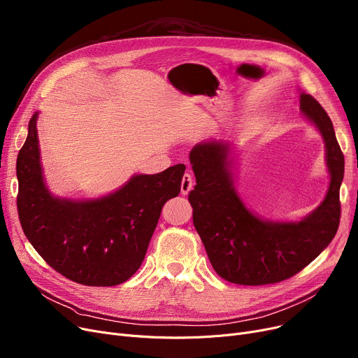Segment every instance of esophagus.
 <instances>
[{"mask_svg": "<svg viewBox=\"0 0 358 358\" xmlns=\"http://www.w3.org/2000/svg\"><path fill=\"white\" fill-rule=\"evenodd\" d=\"M193 177L190 176V174H184L182 176V181H181V194L182 196H187L189 194L190 192H192V189H193Z\"/></svg>", "mask_w": 358, "mask_h": 358, "instance_id": "1", "label": "esophagus"}]
</instances>
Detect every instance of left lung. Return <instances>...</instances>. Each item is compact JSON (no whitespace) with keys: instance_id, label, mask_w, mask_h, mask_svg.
I'll use <instances>...</instances> for the list:
<instances>
[{"instance_id":"left-lung-1","label":"left lung","mask_w":358,"mask_h":358,"mask_svg":"<svg viewBox=\"0 0 358 358\" xmlns=\"http://www.w3.org/2000/svg\"><path fill=\"white\" fill-rule=\"evenodd\" d=\"M299 99L300 115L324 139L329 174L324 200L302 219L271 220L248 208L235 187L234 142L208 139L190 152L194 228L215 271L231 283L261 286L286 280L310 264L338 231L344 155L322 106L300 90Z\"/></svg>"}]
</instances>
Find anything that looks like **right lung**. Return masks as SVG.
Instances as JSON below:
<instances>
[{
    "label": "right lung",
    "mask_w": 358,
    "mask_h": 358,
    "mask_svg": "<svg viewBox=\"0 0 358 358\" xmlns=\"http://www.w3.org/2000/svg\"><path fill=\"white\" fill-rule=\"evenodd\" d=\"M36 111L17 157L18 217L39 255L85 286H117L141 267L164 204L177 197L184 164L158 174H135L99 197L55 196L45 180Z\"/></svg>",
    "instance_id": "obj_1"
}]
</instances>
